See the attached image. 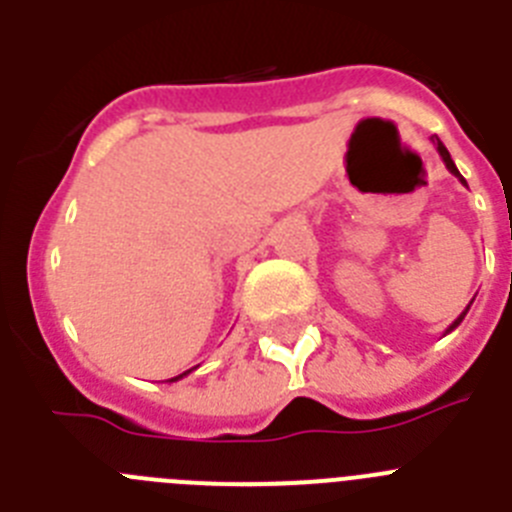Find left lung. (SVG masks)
<instances>
[{"label":"left lung","instance_id":"1","mask_svg":"<svg viewBox=\"0 0 512 512\" xmlns=\"http://www.w3.org/2000/svg\"><path fill=\"white\" fill-rule=\"evenodd\" d=\"M431 143H433V146H436L438 156H441V161H443V164H446V169H449V171H451V174H454V176H456V179H459V182H461V184H467V182H464V176H461V174H459V169H456V164H454V161H451V153H449V151H446V146H443L441 140H438V138H436V135H433V138H431ZM472 302H474V300H472ZM472 302H469V305H472ZM469 305H467V310L461 312L459 318H456V320H454V323H451V325H449V328H446V333H451V330H454V328H459V323H461V320H464V315H467V312H469ZM446 333H443V336H446Z\"/></svg>","mask_w":512,"mask_h":512}]
</instances>
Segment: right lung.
<instances>
[{"instance_id":"1","label":"right lung","mask_w":512,"mask_h":512,"mask_svg":"<svg viewBox=\"0 0 512 512\" xmlns=\"http://www.w3.org/2000/svg\"><path fill=\"white\" fill-rule=\"evenodd\" d=\"M194 369H197V366H192V369H187V372H182V374H176V377H171V379H166V382H179V379H184L187 377V374H192Z\"/></svg>"}]
</instances>
